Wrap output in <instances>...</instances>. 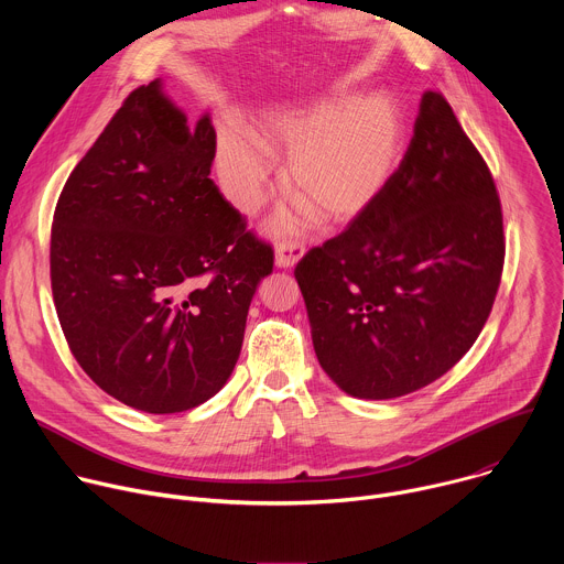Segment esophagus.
<instances>
[{
    "instance_id": "1",
    "label": "esophagus",
    "mask_w": 564,
    "mask_h": 564,
    "mask_svg": "<svg viewBox=\"0 0 564 564\" xmlns=\"http://www.w3.org/2000/svg\"><path fill=\"white\" fill-rule=\"evenodd\" d=\"M303 254H305V248L301 243H279L274 252V263L281 270H290L301 261Z\"/></svg>"
}]
</instances>
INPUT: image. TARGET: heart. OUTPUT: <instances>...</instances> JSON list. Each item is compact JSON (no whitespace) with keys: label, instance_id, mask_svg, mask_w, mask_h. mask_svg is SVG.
<instances>
[{"label":"heart","instance_id":"obj_1","mask_svg":"<svg viewBox=\"0 0 564 564\" xmlns=\"http://www.w3.org/2000/svg\"><path fill=\"white\" fill-rule=\"evenodd\" d=\"M406 149V120L388 94L337 96L310 107L272 109L252 135L225 127L216 163L231 200L248 214L259 209L270 183V153H288L285 189L326 225H348L366 214L394 181ZM294 216L270 223L272 234H292Z\"/></svg>","mask_w":564,"mask_h":564}]
</instances>
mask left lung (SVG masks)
Returning a JSON list of instances; mask_svg holds the SVG:
<instances>
[{
	"instance_id": "obj_1",
	"label": "left lung",
	"mask_w": 564,
	"mask_h": 564,
	"mask_svg": "<svg viewBox=\"0 0 564 564\" xmlns=\"http://www.w3.org/2000/svg\"><path fill=\"white\" fill-rule=\"evenodd\" d=\"M502 263L491 172L451 105L426 91L390 187L294 270L321 368L359 399L433 383L485 328Z\"/></svg>"
}]
</instances>
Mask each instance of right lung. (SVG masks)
I'll use <instances>...</instances> for the list:
<instances>
[{
  "label": "right lung",
  "mask_w": 564,
  "mask_h": 564,
  "mask_svg": "<svg viewBox=\"0 0 564 564\" xmlns=\"http://www.w3.org/2000/svg\"><path fill=\"white\" fill-rule=\"evenodd\" d=\"M216 131L163 79L135 89L68 176L51 288L68 348L122 404L170 415L229 379L274 252L209 178Z\"/></svg>",
  "instance_id": "right-lung-1"
}]
</instances>
